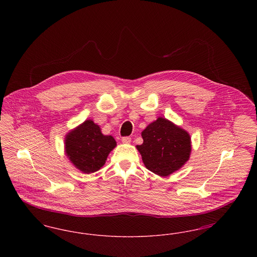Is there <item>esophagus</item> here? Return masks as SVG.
Returning a JSON list of instances; mask_svg holds the SVG:
<instances>
[{
	"instance_id": "obj_1",
	"label": "esophagus",
	"mask_w": 257,
	"mask_h": 257,
	"mask_svg": "<svg viewBox=\"0 0 257 257\" xmlns=\"http://www.w3.org/2000/svg\"><path fill=\"white\" fill-rule=\"evenodd\" d=\"M123 144H126V145H129L131 143V138L130 137H124L121 140Z\"/></svg>"
}]
</instances>
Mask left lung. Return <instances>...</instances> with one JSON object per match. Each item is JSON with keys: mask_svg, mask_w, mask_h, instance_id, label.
Segmentation results:
<instances>
[{"mask_svg": "<svg viewBox=\"0 0 257 257\" xmlns=\"http://www.w3.org/2000/svg\"><path fill=\"white\" fill-rule=\"evenodd\" d=\"M143 145L137 146L147 170L159 176L179 171L192 152L190 134L180 126L159 116L142 132Z\"/></svg>", "mask_w": 257, "mask_h": 257, "instance_id": "left-lung-1", "label": "left lung"}]
</instances>
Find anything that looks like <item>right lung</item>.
Wrapping results in <instances>:
<instances>
[{
  "instance_id": "add662e5",
  "label": "right lung",
  "mask_w": 257,
  "mask_h": 257,
  "mask_svg": "<svg viewBox=\"0 0 257 257\" xmlns=\"http://www.w3.org/2000/svg\"><path fill=\"white\" fill-rule=\"evenodd\" d=\"M115 147L113 137L103 134L91 119L70 130L64 139L65 155L77 170L86 174L99 171Z\"/></svg>"
}]
</instances>
